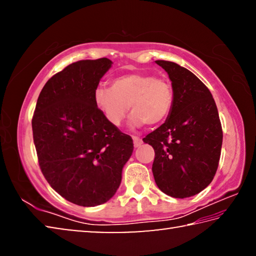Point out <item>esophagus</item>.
Returning a JSON list of instances; mask_svg holds the SVG:
<instances>
[{"instance_id": "34e87169", "label": "esophagus", "mask_w": 256, "mask_h": 256, "mask_svg": "<svg viewBox=\"0 0 256 256\" xmlns=\"http://www.w3.org/2000/svg\"><path fill=\"white\" fill-rule=\"evenodd\" d=\"M133 144H134V146L138 148V146H140L142 144V140L138 136H133Z\"/></svg>"}]
</instances>
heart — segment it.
Masks as SVG:
<instances>
[{
	"mask_svg": "<svg viewBox=\"0 0 256 256\" xmlns=\"http://www.w3.org/2000/svg\"><path fill=\"white\" fill-rule=\"evenodd\" d=\"M94 105L112 126H120L131 110L134 126L159 125L167 120L175 102L172 82L150 73L134 72L118 76L110 88L98 86L94 92Z\"/></svg>",
	"mask_w": 256,
	"mask_h": 256,
	"instance_id": "obj_1",
	"label": "heart"
}]
</instances>
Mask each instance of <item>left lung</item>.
<instances>
[{
	"mask_svg": "<svg viewBox=\"0 0 256 256\" xmlns=\"http://www.w3.org/2000/svg\"><path fill=\"white\" fill-rule=\"evenodd\" d=\"M175 90V102L166 122L144 138L152 146V172L160 190L184 198L209 185L218 170L222 128L214 99L206 86L188 68L170 60H156Z\"/></svg>",
	"mask_w": 256,
	"mask_h": 256,
	"instance_id": "8db88e82",
	"label": "left lung"
}]
</instances>
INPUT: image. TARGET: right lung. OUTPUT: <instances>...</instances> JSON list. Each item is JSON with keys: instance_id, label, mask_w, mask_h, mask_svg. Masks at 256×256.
<instances>
[{"instance_id": "add662e5", "label": "right lung", "mask_w": 256, "mask_h": 256, "mask_svg": "<svg viewBox=\"0 0 256 256\" xmlns=\"http://www.w3.org/2000/svg\"><path fill=\"white\" fill-rule=\"evenodd\" d=\"M112 66L106 58L78 60L46 82L32 125L38 164L48 184L74 204L96 206L118 190L132 138L112 126L94 92Z\"/></svg>"}]
</instances>
